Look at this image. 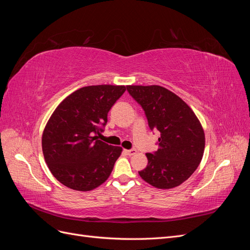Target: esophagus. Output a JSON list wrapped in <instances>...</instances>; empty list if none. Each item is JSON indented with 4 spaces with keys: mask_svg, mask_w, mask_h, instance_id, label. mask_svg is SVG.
Instances as JSON below:
<instances>
[{
    "mask_svg": "<svg viewBox=\"0 0 250 250\" xmlns=\"http://www.w3.org/2000/svg\"><path fill=\"white\" fill-rule=\"evenodd\" d=\"M124 152L127 154V155H133L137 153V150L135 149H129V150H124Z\"/></svg>",
    "mask_w": 250,
    "mask_h": 250,
    "instance_id": "obj_1",
    "label": "esophagus"
}]
</instances>
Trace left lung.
Instances as JSON below:
<instances>
[{"label":"left lung","instance_id":"1","mask_svg":"<svg viewBox=\"0 0 250 250\" xmlns=\"http://www.w3.org/2000/svg\"><path fill=\"white\" fill-rule=\"evenodd\" d=\"M143 107L151 130L161 132L156 152L147 153L140 176L157 188L180 186L199 166L206 146L203 128L188 105L160 85H127Z\"/></svg>","mask_w":250,"mask_h":250}]
</instances>
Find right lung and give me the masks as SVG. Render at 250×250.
Masks as SVG:
<instances>
[{
	"label": "right lung",
	"instance_id": "right-lung-1",
	"mask_svg": "<svg viewBox=\"0 0 250 250\" xmlns=\"http://www.w3.org/2000/svg\"><path fill=\"white\" fill-rule=\"evenodd\" d=\"M124 85H89L60 103L44 127V161L59 183L75 191H92L109 177L122 148L98 140L107 113Z\"/></svg>",
	"mask_w": 250,
	"mask_h": 250
}]
</instances>
